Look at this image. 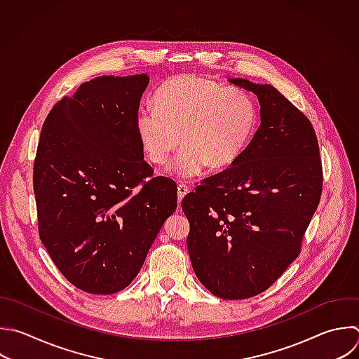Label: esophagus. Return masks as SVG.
<instances>
[{
	"instance_id": "esophagus-1",
	"label": "esophagus",
	"mask_w": 359,
	"mask_h": 359,
	"mask_svg": "<svg viewBox=\"0 0 359 359\" xmlns=\"http://www.w3.org/2000/svg\"><path fill=\"white\" fill-rule=\"evenodd\" d=\"M187 194H188V187L184 184L178 185V202H181Z\"/></svg>"
}]
</instances>
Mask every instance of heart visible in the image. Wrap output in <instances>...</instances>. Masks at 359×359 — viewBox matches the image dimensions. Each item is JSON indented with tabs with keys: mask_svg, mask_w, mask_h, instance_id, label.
<instances>
[{
	"mask_svg": "<svg viewBox=\"0 0 359 359\" xmlns=\"http://www.w3.org/2000/svg\"><path fill=\"white\" fill-rule=\"evenodd\" d=\"M154 108H142L135 129L146 157L156 165L168 163L184 144L171 170L182 178L231 165L250 144L258 125L254 97L195 74L167 80L153 97ZM182 140L180 141L179 139Z\"/></svg>",
	"mask_w": 359,
	"mask_h": 359,
	"instance_id": "1",
	"label": "heart"
}]
</instances>
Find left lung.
I'll list each match as a JSON object with an SVG mask.
<instances>
[{"label": "left lung", "instance_id": "1", "mask_svg": "<svg viewBox=\"0 0 359 359\" xmlns=\"http://www.w3.org/2000/svg\"><path fill=\"white\" fill-rule=\"evenodd\" d=\"M252 91L261 125L244 153L182 199L188 252L199 282L229 300L268 289L296 259L318 206L323 171L310 121L269 84Z\"/></svg>", "mask_w": 359, "mask_h": 359}]
</instances>
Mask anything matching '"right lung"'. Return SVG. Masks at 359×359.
Instances as JSON below:
<instances>
[{
    "label": "right lung",
    "mask_w": 359,
    "mask_h": 359,
    "mask_svg": "<svg viewBox=\"0 0 359 359\" xmlns=\"http://www.w3.org/2000/svg\"><path fill=\"white\" fill-rule=\"evenodd\" d=\"M147 74L102 76L63 98L46 118L34 167L39 236L76 287L116 293L137 276L177 185L153 175L135 118Z\"/></svg>",
    "instance_id": "1"
}]
</instances>
